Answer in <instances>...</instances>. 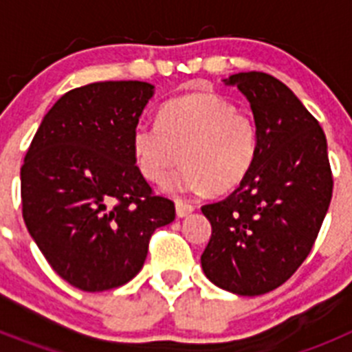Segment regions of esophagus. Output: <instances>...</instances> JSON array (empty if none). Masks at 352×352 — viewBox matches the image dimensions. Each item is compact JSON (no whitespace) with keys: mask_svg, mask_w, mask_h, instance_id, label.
Segmentation results:
<instances>
[{"mask_svg":"<svg viewBox=\"0 0 352 352\" xmlns=\"http://www.w3.org/2000/svg\"><path fill=\"white\" fill-rule=\"evenodd\" d=\"M192 211H194V206H192L190 203L182 201V199L176 201V213H178V217H186V214H190Z\"/></svg>","mask_w":352,"mask_h":352,"instance_id":"34e87169","label":"esophagus"}]
</instances>
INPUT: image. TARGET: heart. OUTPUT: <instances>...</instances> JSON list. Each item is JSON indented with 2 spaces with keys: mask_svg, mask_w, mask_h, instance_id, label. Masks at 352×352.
Instances as JSON below:
<instances>
[{
  "mask_svg": "<svg viewBox=\"0 0 352 352\" xmlns=\"http://www.w3.org/2000/svg\"><path fill=\"white\" fill-rule=\"evenodd\" d=\"M259 129L247 113L217 93H195L166 104L158 123L139 121L132 153L139 173L164 183L179 160L185 166L167 182L170 192L214 194L239 185L256 166Z\"/></svg>",
  "mask_w": 352,
  "mask_h": 352,
  "instance_id": "b5f03b06",
  "label": "heart"
}]
</instances>
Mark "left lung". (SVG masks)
I'll return each mask as SVG.
<instances>
[{
    "label": "left lung",
    "instance_id": "left-lung-1",
    "mask_svg": "<svg viewBox=\"0 0 352 352\" xmlns=\"http://www.w3.org/2000/svg\"><path fill=\"white\" fill-rule=\"evenodd\" d=\"M234 84L250 102L259 155L229 197L204 204L211 238L204 275L239 296L287 282L316 243L333 194L326 135L298 96L270 74L241 72Z\"/></svg>",
    "mask_w": 352,
    "mask_h": 352
}]
</instances>
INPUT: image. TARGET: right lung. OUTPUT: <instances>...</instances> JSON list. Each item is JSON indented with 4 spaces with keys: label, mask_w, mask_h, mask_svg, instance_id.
I'll return each mask as SVG.
<instances>
[{
    "label": "right lung",
    "mask_w": 352,
    "mask_h": 352,
    "mask_svg": "<svg viewBox=\"0 0 352 352\" xmlns=\"http://www.w3.org/2000/svg\"><path fill=\"white\" fill-rule=\"evenodd\" d=\"M153 86L105 80L70 89L40 123L21 167L23 219L58 275L80 291L120 287L141 272L149 238L176 217L132 153Z\"/></svg>",
    "instance_id": "right-lung-1"
}]
</instances>
